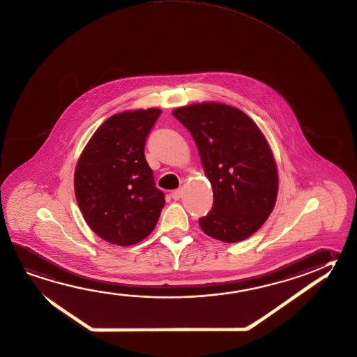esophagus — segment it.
Segmentation results:
<instances>
[{
  "label": "esophagus",
  "instance_id": "1",
  "mask_svg": "<svg viewBox=\"0 0 357 357\" xmlns=\"http://www.w3.org/2000/svg\"><path fill=\"white\" fill-rule=\"evenodd\" d=\"M181 194H183L181 188H179V189H176V190H173V192H172V198H173L174 200H179L181 199Z\"/></svg>",
  "mask_w": 357,
  "mask_h": 357
}]
</instances>
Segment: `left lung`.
Wrapping results in <instances>:
<instances>
[{"label": "left lung", "mask_w": 357, "mask_h": 357, "mask_svg": "<svg viewBox=\"0 0 357 357\" xmlns=\"http://www.w3.org/2000/svg\"><path fill=\"white\" fill-rule=\"evenodd\" d=\"M173 115L192 134L213 189L202 231L225 243L250 237L275 208L278 172L261 129L247 114L220 102L176 107Z\"/></svg>", "instance_id": "left-lung-1"}]
</instances>
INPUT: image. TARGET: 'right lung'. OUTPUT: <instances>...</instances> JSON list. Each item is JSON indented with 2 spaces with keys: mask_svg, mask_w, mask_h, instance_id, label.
Listing matches in <instances>:
<instances>
[{
  "mask_svg": "<svg viewBox=\"0 0 357 357\" xmlns=\"http://www.w3.org/2000/svg\"><path fill=\"white\" fill-rule=\"evenodd\" d=\"M160 113L151 107L110 116L76 164V202L91 231L109 243L126 247L143 241L165 204L144 157L145 139Z\"/></svg>",
  "mask_w": 357,
  "mask_h": 357,
  "instance_id": "1",
  "label": "right lung"
}]
</instances>
